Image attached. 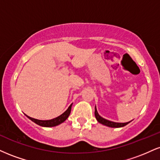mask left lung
<instances>
[{
  "label": "left lung",
  "instance_id": "obj_1",
  "mask_svg": "<svg viewBox=\"0 0 160 160\" xmlns=\"http://www.w3.org/2000/svg\"><path fill=\"white\" fill-rule=\"evenodd\" d=\"M95 118L97 119V121L101 124L106 125V126L109 127V128H122V127H124L125 125H127L128 124H129L130 122H126V123H118V122H111V121L107 120V119L102 118L98 114V112L97 109H96V107H95Z\"/></svg>",
  "mask_w": 160,
  "mask_h": 160
}]
</instances>
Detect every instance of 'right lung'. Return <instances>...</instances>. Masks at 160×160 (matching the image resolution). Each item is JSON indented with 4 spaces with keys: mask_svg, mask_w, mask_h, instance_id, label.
I'll return each instance as SVG.
<instances>
[{
    "mask_svg": "<svg viewBox=\"0 0 160 160\" xmlns=\"http://www.w3.org/2000/svg\"><path fill=\"white\" fill-rule=\"evenodd\" d=\"M72 103L69 106V107L67 109V110L64 112L62 114L59 115V116L57 117V118L51 119V120H38V119H36V118H32L31 117L28 116V115H26V116L28 117L29 119L33 122L34 123H36V124L39 125V126L42 127H46V128H51V127H55L57 126V125L62 124V122H64L68 117L69 116L71 113V109H72Z\"/></svg>",
    "mask_w": 160,
    "mask_h": 160,
    "instance_id": "obj_1",
    "label": "right lung"
}]
</instances>
